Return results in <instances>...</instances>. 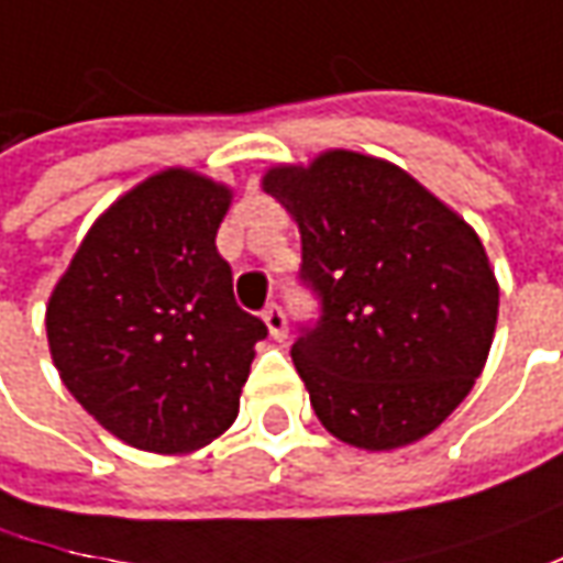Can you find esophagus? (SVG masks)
Wrapping results in <instances>:
<instances>
[{
  "label": "esophagus",
  "mask_w": 563,
  "mask_h": 563,
  "mask_svg": "<svg viewBox=\"0 0 563 563\" xmlns=\"http://www.w3.org/2000/svg\"><path fill=\"white\" fill-rule=\"evenodd\" d=\"M262 318H264V323H267V333H271L274 340L277 342L286 340V333H289V330H286V314L280 311V305H271V308H264Z\"/></svg>",
  "instance_id": "34e87169"
}]
</instances>
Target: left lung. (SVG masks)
Segmentation results:
<instances>
[{
    "label": "left lung",
    "instance_id": "1",
    "mask_svg": "<svg viewBox=\"0 0 563 563\" xmlns=\"http://www.w3.org/2000/svg\"><path fill=\"white\" fill-rule=\"evenodd\" d=\"M262 186L301 233L323 314L292 361L327 433L364 452L430 437L493 349L498 280L476 230L405 167L323 148Z\"/></svg>",
    "mask_w": 563,
    "mask_h": 563
}]
</instances>
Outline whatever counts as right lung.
Returning a JSON list of instances; mask_svg holds the SVG:
<instances>
[{
  "instance_id": "right-lung-1",
  "label": "right lung",
  "mask_w": 563,
  "mask_h": 563,
  "mask_svg": "<svg viewBox=\"0 0 563 563\" xmlns=\"http://www.w3.org/2000/svg\"><path fill=\"white\" fill-rule=\"evenodd\" d=\"M233 186L165 167L92 221L46 301L49 355L80 408L140 452L186 455L230 430L267 336L233 299L218 227Z\"/></svg>"
}]
</instances>
